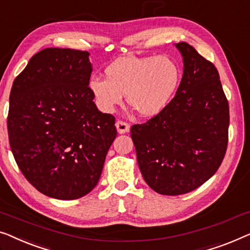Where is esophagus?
Here are the masks:
<instances>
[{"mask_svg":"<svg viewBox=\"0 0 250 250\" xmlns=\"http://www.w3.org/2000/svg\"><path fill=\"white\" fill-rule=\"evenodd\" d=\"M116 128H117V132L119 134H124V133H127L129 131V125L127 124V123H125L123 121H117Z\"/></svg>","mask_w":250,"mask_h":250,"instance_id":"esophagus-1","label":"esophagus"}]
</instances>
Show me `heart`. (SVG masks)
<instances>
[{"mask_svg":"<svg viewBox=\"0 0 250 250\" xmlns=\"http://www.w3.org/2000/svg\"><path fill=\"white\" fill-rule=\"evenodd\" d=\"M106 78L93 77L89 88L98 107L111 113L126 101L141 116L160 114L173 98L180 82L179 66L168 56L122 57L104 70Z\"/></svg>","mask_w":250,"mask_h":250,"instance_id":"b5f03b06","label":"heart"}]
</instances>
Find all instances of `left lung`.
Returning <instances> with one entry per match:
<instances>
[{"mask_svg":"<svg viewBox=\"0 0 250 250\" xmlns=\"http://www.w3.org/2000/svg\"><path fill=\"white\" fill-rule=\"evenodd\" d=\"M176 47L184 73L175 97L160 114L131 127L144 180L171 196L196 189L216 172L227 151L230 119L216 67L187 42Z\"/></svg>","mask_w":250,"mask_h":250,"instance_id":"8db88e82","label":"left lung"}]
</instances>
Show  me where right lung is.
<instances>
[{"instance_id":"right-lung-1","label":"right lung","mask_w":250,"mask_h":250,"mask_svg":"<svg viewBox=\"0 0 250 250\" xmlns=\"http://www.w3.org/2000/svg\"><path fill=\"white\" fill-rule=\"evenodd\" d=\"M88 52L45 48L14 79L8 133L26 179L46 196L77 200L99 182L117 135L115 117L93 103Z\"/></svg>"}]
</instances>
